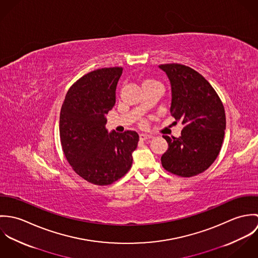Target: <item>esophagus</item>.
Masks as SVG:
<instances>
[{"label":"esophagus","instance_id":"34e87169","mask_svg":"<svg viewBox=\"0 0 258 258\" xmlns=\"http://www.w3.org/2000/svg\"><path fill=\"white\" fill-rule=\"evenodd\" d=\"M140 140L141 141H145V140H149V139H152L153 136L152 135H148V134H140Z\"/></svg>","mask_w":258,"mask_h":258}]
</instances>
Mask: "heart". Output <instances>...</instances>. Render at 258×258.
<instances>
[{
	"mask_svg": "<svg viewBox=\"0 0 258 258\" xmlns=\"http://www.w3.org/2000/svg\"><path fill=\"white\" fill-rule=\"evenodd\" d=\"M151 83H158V82H157V81H155L154 79L148 78V79L143 80V82H142V86H144V85H148V84H151Z\"/></svg>",
	"mask_w": 258,
	"mask_h": 258,
	"instance_id": "heart-1",
	"label": "heart"
}]
</instances>
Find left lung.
Masks as SVG:
<instances>
[{"instance_id": "left-lung-1", "label": "left lung", "mask_w": 258, "mask_h": 258, "mask_svg": "<svg viewBox=\"0 0 258 258\" xmlns=\"http://www.w3.org/2000/svg\"><path fill=\"white\" fill-rule=\"evenodd\" d=\"M172 86L171 115L182 121L179 138L163 136L169 148L162 155L163 168L179 177L197 176L215 162L225 130V113L220 96L195 70L180 63L161 64Z\"/></svg>"}]
</instances>
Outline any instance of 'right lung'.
<instances>
[{"mask_svg": "<svg viewBox=\"0 0 258 258\" xmlns=\"http://www.w3.org/2000/svg\"><path fill=\"white\" fill-rule=\"evenodd\" d=\"M122 68H104L76 80L69 89L59 116L63 154L74 172L96 185H108L130 170L139 135L108 133L105 115L115 104Z\"/></svg>", "mask_w": 258, "mask_h": 258, "instance_id": "obj_1", "label": "right lung"}]
</instances>
